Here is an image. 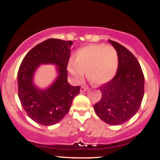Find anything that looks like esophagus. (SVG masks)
Masks as SVG:
<instances>
[{
    "mask_svg": "<svg viewBox=\"0 0 160 160\" xmlns=\"http://www.w3.org/2000/svg\"><path fill=\"white\" fill-rule=\"evenodd\" d=\"M88 89V88L86 87V86H82L81 88H80V92H85Z\"/></svg>",
    "mask_w": 160,
    "mask_h": 160,
    "instance_id": "1",
    "label": "esophagus"
}]
</instances>
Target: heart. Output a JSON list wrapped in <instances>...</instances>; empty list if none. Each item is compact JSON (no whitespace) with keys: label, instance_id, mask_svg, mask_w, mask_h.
I'll use <instances>...</instances> for the list:
<instances>
[{"label":"heart","instance_id":"heart-1","mask_svg":"<svg viewBox=\"0 0 160 160\" xmlns=\"http://www.w3.org/2000/svg\"><path fill=\"white\" fill-rule=\"evenodd\" d=\"M118 68V53L112 46L92 44L80 49L74 60H70L68 70L77 82L87 78L96 84H102L114 77Z\"/></svg>","mask_w":160,"mask_h":160}]
</instances>
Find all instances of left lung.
<instances>
[{
    "instance_id": "1",
    "label": "left lung",
    "mask_w": 160,
    "mask_h": 160,
    "mask_svg": "<svg viewBox=\"0 0 160 160\" xmlns=\"http://www.w3.org/2000/svg\"><path fill=\"white\" fill-rule=\"evenodd\" d=\"M118 53L116 76L99 87L102 98L94 105L99 118L111 126L121 125L135 116L144 93V77L135 56L123 46L110 40Z\"/></svg>"
}]
</instances>
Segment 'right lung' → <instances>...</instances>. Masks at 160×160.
Listing matches in <instances>:
<instances>
[{
  "label": "right lung",
  "instance_id": "right-lung-1",
  "mask_svg": "<svg viewBox=\"0 0 160 160\" xmlns=\"http://www.w3.org/2000/svg\"><path fill=\"white\" fill-rule=\"evenodd\" d=\"M73 42L50 38L31 49L18 71V95L22 106L34 122L43 126L56 124L69 111L80 86L68 82V63ZM40 63L58 66L59 77L48 89L41 91L32 83V75Z\"/></svg>",
  "mask_w": 160,
  "mask_h": 160
}]
</instances>
